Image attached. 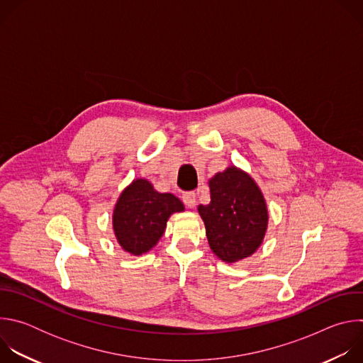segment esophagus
Wrapping results in <instances>:
<instances>
[{
  "instance_id": "1",
  "label": "esophagus",
  "mask_w": 363,
  "mask_h": 363,
  "mask_svg": "<svg viewBox=\"0 0 363 363\" xmlns=\"http://www.w3.org/2000/svg\"><path fill=\"white\" fill-rule=\"evenodd\" d=\"M182 201L188 206V208H194V206L196 205V195H195V192H185L182 195Z\"/></svg>"
}]
</instances>
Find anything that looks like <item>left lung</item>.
<instances>
[{"mask_svg":"<svg viewBox=\"0 0 363 363\" xmlns=\"http://www.w3.org/2000/svg\"><path fill=\"white\" fill-rule=\"evenodd\" d=\"M208 185L211 202L198 206L208 244L223 262H240L263 242L269 224L266 199L254 179L235 167L216 174Z\"/></svg>","mask_w":363,"mask_h":363,"instance_id":"8db88e82","label":"left lung"}]
</instances>
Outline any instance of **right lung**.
Wrapping results in <instances>:
<instances>
[{
  "mask_svg": "<svg viewBox=\"0 0 363 363\" xmlns=\"http://www.w3.org/2000/svg\"><path fill=\"white\" fill-rule=\"evenodd\" d=\"M182 211L179 198L155 191L146 179H135L122 191L113 210L116 240L125 251L145 254L164 235L168 218Z\"/></svg>",
  "mask_w": 363,
  "mask_h": 363,
  "instance_id": "right-lung-1",
  "label": "right lung"
}]
</instances>
